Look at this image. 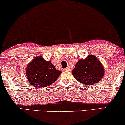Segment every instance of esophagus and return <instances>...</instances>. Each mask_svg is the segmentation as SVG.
<instances>
[{
	"label": "esophagus",
	"instance_id": "esophagus-1",
	"mask_svg": "<svg viewBox=\"0 0 125 125\" xmlns=\"http://www.w3.org/2000/svg\"><path fill=\"white\" fill-rule=\"evenodd\" d=\"M70 67H67V68H65L64 69V71H70Z\"/></svg>",
	"mask_w": 125,
	"mask_h": 125
}]
</instances>
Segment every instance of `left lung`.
Instances as JSON below:
<instances>
[{
  "mask_svg": "<svg viewBox=\"0 0 125 125\" xmlns=\"http://www.w3.org/2000/svg\"><path fill=\"white\" fill-rule=\"evenodd\" d=\"M72 74L81 83L91 86L98 83L103 78L104 68L98 58L91 54L84 59L78 61Z\"/></svg>",
  "mask_w": 125,
  "mask_h": 125,
  "instance_id": "left-lung-1",
  "label": "left lung"
}]
</instances>
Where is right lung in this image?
I'll list each match as a JSON object with an SVG mask.
<instances>
[{
  "label": "right lung",
  "instance_id": "add662e5",
  "mask_svg": "<svg viewBox=\"0 0 125 125\" xmlns=\"http://www.w3.org/2000/svg\"><path fill=\"white\" fill-rule=\"evenodd\" d=\"M62 72L55 69L51 61L38 56L28 64L26 75L29 83L35 87H44L54 83Z\"/></svg>",
  "mask_w": 125,
  "mask_h": 125
}]
</instances>
